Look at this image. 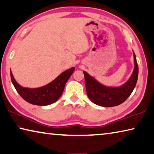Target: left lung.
Listing matches in <instances>:
<instances>
[{
  "mask_svg": "<svg viewBox=\"0 0 154 154\" xmlns=\"http://www.w3.org/2000/svg\"><path fill=\"white\" fill-rule=\"evenodd\" d=\"M134 69L133 73L126 83L118 88L104 86L92 77L90 76L86 72L83 71L85 88L90 100L96 105L105 107L118 106L124 103L131 94L137 82L139 67L134 54Z\"/></svg>",
  "mask_w": 154,
  "mask_h": 154,
  "instance_id": "8db88e82",
  "label": "left lung"
}]
</instances>
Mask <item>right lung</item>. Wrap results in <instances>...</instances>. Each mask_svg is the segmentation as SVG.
<instances>
[{
  "mask_svg": "<svg viewBox=\"0 0 154 154\" xmlns=\"http://www.w3.org/2000/svg\"><path fill=\"white\" fill-rule=\"evenodd\" d=\"M75 70L72 67L61 73L49 84L35 89L25 88L15 82L11 71V79L18 94L28 103L32 105L45 106L55 103L63 92L65 84Z\"/></svg>",
  "mask_w": 154,
  "mask_h": 154,
  "instance_id": "1",
  "label": "right lung"
}]
</instances>
